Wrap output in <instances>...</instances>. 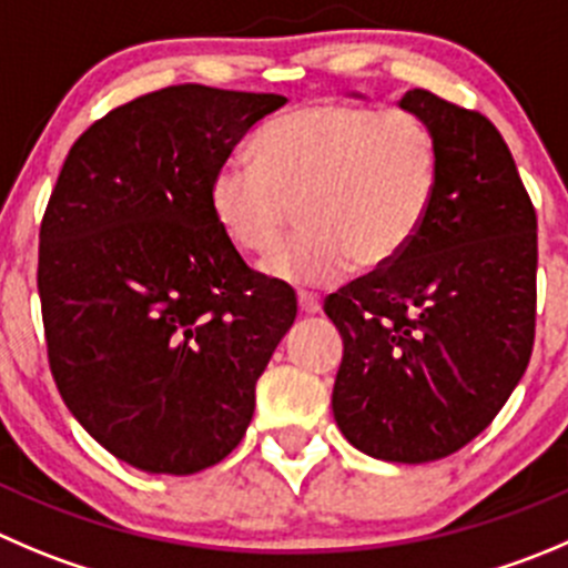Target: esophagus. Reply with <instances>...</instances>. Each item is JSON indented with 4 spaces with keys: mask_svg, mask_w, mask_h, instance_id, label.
Instances as JSON below:
<instances>
[{
    "mask_svg": "<svg viewBox=\"0 0 568 568\" xmlns=\"http://www.w3.org/2000/svg\"><path fill=\"white\" fill-rule=\"evenodd\" d=\"M298 306H301V312H304V315H317V312H321V298H317V295L304 293V290H301V293H298Z\"/></svg>",
    "mask_w": 568,
    "mask_h": 568,
    "instance_id": "obj_1",
    "label": "esophagus"
}]
</instances>
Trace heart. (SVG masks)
<instances>
[{
	"label": "heart",
	"mask_w": 568,
	"mask_h": 568,
	"mask_svg": "<svg viewBox=\"0 0 568 568\" xmlns=\"http://www.w3.org/2000/svg\"><path fill=\"white\" fill-rule=\"evenodd\" d=\"M253 161H229L209 183L220 234L242 253L273 251L301 206L304 231L264 262L290 287H332L396 262L424 231L440 189V148L407 108L323 102L273 119Z\"/></svg>",
	"instance_id": "heart-1"
}]
</instances>
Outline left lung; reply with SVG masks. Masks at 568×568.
<instances>
[{"label":"left lung","mask_w":568,"mask_h":568,"mask_svg":"<svg viewBox=\"0 0 568 568\" xmlns=\"http://www.w3.org/2000/svg\"><path fill=\"white\" fill-rule=\"evenodd\" d=\"M432 128L440 189L418 240L328 295L343 334L332 409L387 463L455 455L496 418L536 339L538 220L494 122L432 91L398 102Z\"/></svg>","instance_id":"8db88e82"}]
</instances>
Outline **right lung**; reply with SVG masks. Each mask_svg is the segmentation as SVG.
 Returning <instances> with one entry per match:
<instances>
[{
	"label": "right lung",
	"instance_id": "1",
	"mask_svg": "<svg viewBox=\"0 0 568 568\" xmlns=\"http://www.w3.org/2000/svg\"><path fill=\"white\" fill-rule=\"evenodd\" d=\"M287 102L166 85L72 144L41 220L38 295L63 402L113 457L203 471L240 446L298 301L220 234L209 183Z\"/></svg>",
	"mask_w": 568,
	"mask_h": 568
}]
</instances>
